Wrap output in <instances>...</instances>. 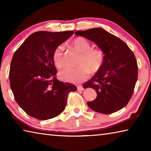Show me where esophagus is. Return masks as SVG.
Wrapping results in <instances>:
<instances>
[{"label": "esophagus", "instance_id": "obj_1", "mask_svg": "<svg viewBox=\"0 0 151 151\" xmlns=\"http://www.w3.org/2000/svg\"><path fill=\"white\" fill-rule=\"evenodd\" d=\"M77 89H78V91H83L84 88L82 85H78L77 86Z\"/></svg>", "mask_w": 151, "mask_h": 151}]
</instances>
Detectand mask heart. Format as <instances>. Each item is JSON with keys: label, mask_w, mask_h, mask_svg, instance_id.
<instances>
[{"label": "heart", "mask_w": 151, "mask_h": 151, "mask_svg": "<svg viewBox=\"0 0 151 151\" xmlns=\"http://www.w3.org/2000/svg\"><path fill=\"white\" fill-rule=\"evenodd\" d=\"M75 49L81 53L78 60V66L66 68L61 70L59 76L61 80L76 83L85 79L91 73H96L101 69L104 63V53L99 48H91V45L87 40L82 37L76 38L72 43ZM52 60L56 67L61 68L64 66L63 47L56 48L53 52Z\"/></svg>", "instance_id": "1"}]
</instances>
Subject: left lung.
I'll use <instances>...</instances> for the list:
<instances>
[{
  "label": "left lung",
  "mask_w": 151,
  "mask_h": 151,
  "mask_svg": "<svg viewBox=\"0 0 151 151\" xmlns=\"http://www.w3.org/2000/svg\"><path fill=\"white\" fill-rule=\"evenodd\" d=\"M76 35L95 43L104 53V63L83 88L96 90V98L88 102L93 111L111 114L127 105L134 92L138 66L134 53L119 38L101 28L78 30Z\"/></svg>",
  "instance_id": "8db88e82"
}]
</instances>
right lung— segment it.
<instances>
[{"label":"right lung","instance_id":"right-lung-1","mask_svg":"<svg viewBox=\"0 0 151 151\" xmlns=\"http://www.w3.org/2000/svg\"><path fill=\"white\" fill-rule=\"evenodd\" d=\"M74 32L39 31L32 33L12 57L10 85L15 101L30 116L48 120L65 109L68 94L77 90L70 83L57 78L52 55Z\"/></svg>","mask_w":151,"mask_h":151}]
</instances>
